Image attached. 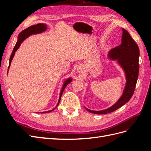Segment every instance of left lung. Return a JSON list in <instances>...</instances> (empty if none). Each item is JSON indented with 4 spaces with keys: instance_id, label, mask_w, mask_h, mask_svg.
Segmentation results:
<instances>
[{
    "instance_id": "1",
    "label": "left lung",
    "mask_w": 151,
    "mask_h": 151,
    "mask_svg": "<svg viewBox=\"0 0 151 151\" xmlns=\"http://www.w3.org/2000/svg\"><path fill=\"white\" fill-rule=\"evenodd\" d=\"M122 31L121 45L111 49L108 52V57L111 60H117L125 71L127 82L124 91L118 101L106 109L93 111L85 107L86 110L92 113L106 114L115 111L129 101L134 93L139 71V48L129 32L123 28Z\"/></svg>"
}]
</instances>
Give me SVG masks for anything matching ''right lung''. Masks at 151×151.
I'll use <instances>...</instances> for the list:
<instances>
[{"label": "right lung", "mask_w": 151, "mask_h": 151, "mask_svg": "<svg viewBox=\"0 0 151 151\" xmlns=\"http://www.w3.org/2000/svg\"><path fill=\"white\" fill-rule=\"evenodd\" d=\"M47 29V25L45 24H43V23H39V24H37L36 25H33V26H31L30 27H29V28L25 29L24 30H23L22 31H21V33H19V35H18V40H17V42L15 45L14 48L13 49V51L11 53V55L10 57V59H9V67H8V70H9V68L10 67V65H11V61L12 60V58L14 57V54H15V52H16V50L19 48V47H20V45L21 44V43L23 42V41L26 38H28V36H29L30 35H35V34H38V33H42V32L46 31V29ZM8 70H7V72H8ZM72 81V78H68L67 79L65 82L64 83H63V87H62V89L60 91V97H59V99H58V102L57 104V106L54 109H52V110H50V111H44V112H42V113H50L52 111H53L55 109L57 106L59 104V103H60V98H61V96L62 95V93L63 92V91H64L65 88H66V86L69 84L70 82Z\"/></svg>", "instance_id": "add662e5"}]
</instances>
